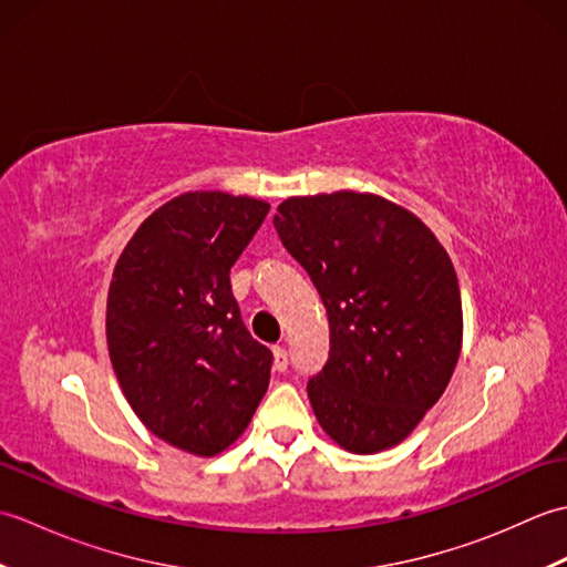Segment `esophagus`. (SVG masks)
<instances>
[{
  "label": "esophagus",
  "instance_id": "esophagus-1",
  "mask_svg": "<svg viewBox=\"0 0 567 567\" xmlns=\"http://www.w3.org/2000/svg\"><path fill=\"white\" fill-rule=\"evenodd\" d=\"M272 355H275V370L277 372H285L287 370V351L282 346H275L272 348Z\"/></svg>",
  "mask_w": 567,
  "mask_h": 567
}]
</instances>
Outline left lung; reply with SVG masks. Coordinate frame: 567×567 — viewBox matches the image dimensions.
I'll use <instances>...</instances> for the list:
<instances>
[{
    "mask_svg": "<svg viewBox=\"0 0 567 567\" xmlns=\"http://www.w3.org/2000/svg\"><path fill=\"white\" fill-rule=\"evenodd\" d=\"M272 224L329 315V360L307 382L321 429L360 455L402 443L461 355L449 252L419 216L365 192L290 197Z\"/></svg>",
    "mask_w": 567,
    "mask_h": 567,
    "instance_id": "left-lung-1",
    "label": "left lung"
}]
</instances>
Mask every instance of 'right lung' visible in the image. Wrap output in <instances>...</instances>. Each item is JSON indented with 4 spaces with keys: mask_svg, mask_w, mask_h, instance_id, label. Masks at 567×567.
Wrapping results in <instances>:
<instances>
[{
    "mask_svg": "<svg viewBox=\"0 0 567 567\" xmlns=\"http://www.w3.org/2000/svg\"><path fill=\"white\" fill-rule=\"evenodd\" d=\"M270 204L185 192L128 240L106 299V343L124 396L146 429L195 455L228 449L270 382L272 353L248 333L234 262Z\"/></svg>",
    "mask_w": 567,
    "mask_h": 567,
    "instance_id": "obj_1",
    "label": "right lung"
}]
</instances>
